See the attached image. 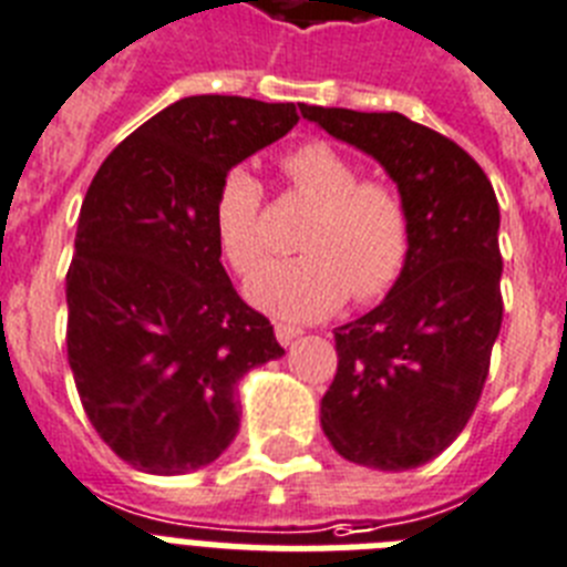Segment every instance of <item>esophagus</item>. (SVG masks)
Returning a JSON list of instances; mask_svg holds the SVG:
<instances>
[{"label":"esophagus","mask_w":567,"mask_h":567,"mask_svg":"<svg viewBox=\"0 0 567 567\" xmlns=\"http://www.w3.org/2000/svg\"><path fill=\"white\" fill-rule=\"evenodd\" d=\"M275 336H278V341L284 343V347H289L295 338L303 336V330L301 327H292V323H275Z\"/></svg>","instance_id":"1"}]
</instances>
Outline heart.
Returning <instances> with one entry per match:
<instances>
[{
	"instance_id": "obj_1",
	"label": "heart",
	"mask_w": 567,
	"mask_h": 567,
	"mask_svg": "<svg viewBox=\"0 0 567 567\" xmlns=\"http://www.w3.org/2000/svg\"><path fill=\"white\" fill-rule=\"evenodd\" d=\"M280 166L318 209L301 237L307 251L255 275L249 301L284 321H312L330 316L350 292L358 301L384 295L410 258V212L399 188L361 181V168L330 143L298 145ZM260 200L258 177L244 166L231 168L217 188V244L240 275L269 258Z\"/></svg>"
}]
</instances>
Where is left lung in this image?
Wrapping results in <instances>:
<instances>
[{
	"label": "left lung",
	"instance_id": "1",
	"mask_svg": "<svg viewBox=\"0 0 567 567\" xmlns=\"http://www.w3.org/2000/svg\"><path fill=\"white\" fill-rule=\"evenodd\" d=\"M301 114L370 154L408 203V266L379 307L336 330L321 427L347 462L410 471L453 444L485 386L502 327L499 203L471 154L404 114Z\"/></svg>",
	"mask_w": 567,
	"mask_h": 567
}]
</instances>
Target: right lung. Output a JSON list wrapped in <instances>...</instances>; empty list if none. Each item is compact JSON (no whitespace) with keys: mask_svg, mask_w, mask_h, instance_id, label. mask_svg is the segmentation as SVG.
Returning a JSON list of instances; mask_svg holds the SVG:
<instances>
[{"mask_svg":"<svg viewBox=\"0 0 567 567\" xmlns=\"http://www.w3.org/2000/svg\"><path fill=\"white\" fill-rule=\"evenodd\" d=\"M298 123L292 103L183 96L94 174L65 278L68 364L85 415L123 462L181 476L240 427L235 384L284 355L220 264L217 188Z\"/></svg>","mask_w":567,"mask_h":567,"instance_id":"right-lung-1","label":"right lung"}]
</instances>
